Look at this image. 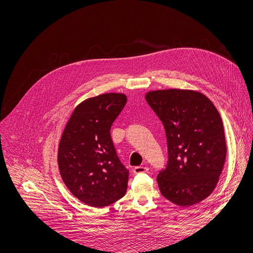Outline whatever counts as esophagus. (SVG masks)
<instances>
[{"mask_svg":"<svg viewBox=\"0 0 253 253\" xmlns=\"http://www.w3.org/2000/svg\"><path fill=\"white\" fill-rule=\"evenodd\" d=\"M147 171H148V169L146 167H143V166L135 167L133 169V172L134 173H142V172H147Z\"/></svg>","mask_w":253,"mask_h":253,"instance_id":"34e87169","label":"esophagus"}]
</instances>
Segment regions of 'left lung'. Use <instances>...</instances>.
<instances>
[{
  "mask_svg": "<svg viewBox=\"0 0 253 253\" xmlns=\"http://www.w3.org/2000/svg\"><path fill=\"white\" fill-rule=\"evenodd\" d=\"M145 100L167 134L169 163L156 178L160 193L180 207L200 203L215 190L226 159L218 110L208 97L193 89L150 90Z\"/></svg>",
  "mask_w": 253,
  "mask_h": 253,
  "instance_id": "obj_1",
  "label": "left lung"
}]
</instances>
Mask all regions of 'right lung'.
I'll return each mask as SVG.
<instances>
[{
	"instance_id": "1",
	"label": "right lung",
	"mask_w": 253,
	"mask_h": 253,
	"mask_svg": "<svg viewBox=\"0 0 253 253\" xmlns=\"http://www.w3.org/2000/svg\"><path fill=\"white\" fill-rule=\"evenodd\" d=\"M127 102L122 93H107L80 103L68 119L58 144L57 164L67 189L96 208L126 193L128 170L121 164L110 129Z\"/></svg>"
}]
</instances>
